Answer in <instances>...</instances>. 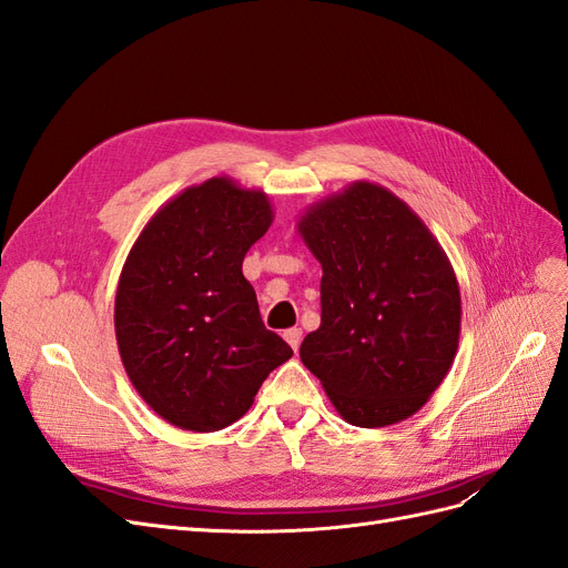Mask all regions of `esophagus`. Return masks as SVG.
Returning a JSON list of instances; mask_svg holds the SVG:
<instances>
[{
  "label": "esophagus",
  "instance_id": "34e87169",
  "mask_svg": "<svg viewBox=\"0 0 568 568\" xmlns=\"http://www.w3.org/2000/svg\"><path fill=\"white\" fill-rule=\"evenodd\" d=\"M284 338H286V343L294 351H298V346H301V338H303V332L298 329V326H291V329H286L284 332Z\"/></svg>",
  "mask_w": 568,
  "mask_h": 568
}]
</instances>
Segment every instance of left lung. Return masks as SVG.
<instances>
[{"instance_id": "1", "label": "left lung", "mask_w": 568, "mask_h": 568, "mask_svg": "<svg viewBox=\"0 0 568 568\" xmlns=\"http://www.w3.org/2000/svg\"><path fill=\"white\" fill-rule=\"evenodd\" d=\"M298 234L322 265V322L301 343L303 365L353 426L412 417L459 343V284L438 239L374 182L313 203Z\"/></svg>"}]
</instances>
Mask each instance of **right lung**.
<instances>
[{"label": "right lung", "mask_w": 568, "mask_h": 568, "mask_svg": "<svg viewBox=\"0 0 568 568\" xmlns=\"http://www.w3.org/2000/svg\"><path fill=\"white\" fill-rule=\"evenodd\" d=\"M272 220L261 189L211 178L161 205L128 253L113 313L120 359L144 403L184 432L242 419L294 355L265 329L242 272Z\"/></svg>", "instance_id": "1"}]
</instances>
